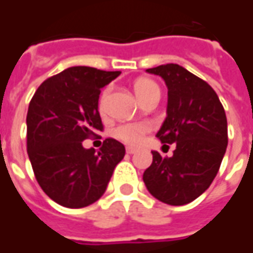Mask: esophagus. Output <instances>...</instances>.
<instances>
[{"mask_svg": "<svg viewBox=\"0 0 253 253\" xmlns=\"http://www.w3.org/2000/svg\"><path fill=\"white\" fill-rule=\"evenodd\" d=\"M126 152L128 154H134V153H135V152H137V150H135V149H134V148H126Z\"/></svg>", "mask_w": 253, "mask_h": 253, "instance_id": "1", "label": "esophagus"}]
</instances>
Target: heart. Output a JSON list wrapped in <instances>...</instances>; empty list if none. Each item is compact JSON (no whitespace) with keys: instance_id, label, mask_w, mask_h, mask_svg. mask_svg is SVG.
<instances>
[{"instance_id":"1","label":"heart","mask_w":253,"mask_h":253,"mask_svg":"<svg viewBox=\"0 0 253 253\" xmlns=\"http://www.w3.org/2000/svg\"><path fill=\"white\" fill-rule=\"evenodd\" d=\"M135 93L139 97V100L145 103L149 99H153V97H160V88L157 84L149 80V78H141L138 80L135 85ZM110 90L105 89L103 90V93L100 94L99 99V110L100 112L104 111L105 101L108 97ZM150 131V125L146 122H130V123H123L119 125L114 128V135L118 139H121L122 142L127 143L130 146H138L139 143L142 142L143 137Z\"/></svg>"}]
</instances>
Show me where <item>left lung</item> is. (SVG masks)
I'll use <instances>...</instances> for the list:
<instances>
[{"label":"left lung","instance_id":"obj_1","mask_svg":"<svg viewBox=\"0 0 253 253\" xmlns=\"http://www.w3.org/2000/svg\"><path fill=\"white\" fill-rule=\"evenodd\" d=\"M168 86L167 118L157 132L163 143H176L172 157L152 152L143 172L152 195L172 206L195 201L217 176L228 146V122L215 90L183 66L167 63L148 69Z\"/></svg>","mask_w":253,"mask_h":253}]
</instances>
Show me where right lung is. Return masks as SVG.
<instances>
[{
    "mask_svg": "<svg viewBox=\"0 0 253 253\" xmlns=\"http://www.w3.org/2000/svg\"><path fill=\"white\" fill-rule=\"evenodd\" d=\"M121 72L73 66L47 78L36 89L27 114V152L39 186L61 206L81 209L100 199L123 143L107 138L97 153L84 139L103 131L99 114L101 88Z\"/></svg>",
    "mask_w": 253,
    "mask_h": 253,
    "instance_id": "obj_1",
    "label": "right lung"
}]
</instances>
